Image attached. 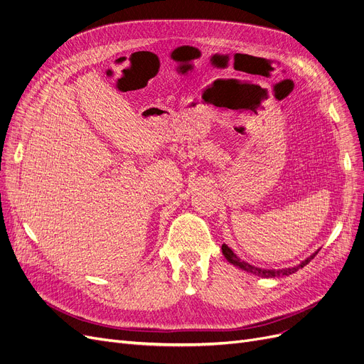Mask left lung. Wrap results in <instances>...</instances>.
<instances>
[{
	"label": "left lung",
	"mask_w": 364,
	"mask_h": 364,
	"mask_svg": "<svg viewBox=\"0 0 364 364\" xmlns=\"http://www.w3.org/2000/svg\"><path fill=\"white\" fill-rule=\"evenodd\" d=\"M221 250H223V255H225V257H226V260H228L229 263H232L233 266H238L240 269H242V271H245V272H250V274H252V275H257V277H262V278L289 277V275L297 272V271L300 269V267L306 266V264L311 262V259H314V256L317 255V252H314V255H312L311 257H308L306 260H304L300 264L293 266V267H286V269H262V267H256V266H252V264H250V263L241 260L226 244L221 245Z\"/></svg>",
	"instance_id": "1"
}]
</instances>
